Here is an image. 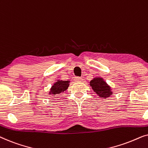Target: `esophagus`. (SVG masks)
<instances>
[{
	"mask_svg": "<svg viewBox=\"0 0 148 148\" xmlns=\"http://www.w3.org/2000/svg\"><path fill=\"white\" fill-rule=\"evenodd\" d=\"M74 80L77 82H82V81H83V79L79 77H75L74 78Z\"/></svg>",
	"mask_w": 148,
	"mask_h": 148,
	"instance_id": "obj_1",
	"label": "esophagus"
}]
</instances>
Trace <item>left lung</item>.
<instances>
[{
    "label": "left lung",
    "instance_id": "1",
    "mask_svg": "<svg viewBox=\"0 0 148 148\" xmlns=\"http://www.w3.org/2000/svg\"><path fill=\"white\" fill-rule=\"evenodd\" d=\"M90 84L92 90L100 98H106L112 94L111 88L102 78L95 77L92 81H90Z\"/></svg>",
    "mask_w": 148,
    "mask_h": 148
}]
</instances>
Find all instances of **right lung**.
<instances>
[{
  "label": "right lung",
  "mask_w": 148,
  "mask_h": 148,
  "mask_svg": "<svg viewBox=\"0 0 148 148\" xmlns=\"http://www.w3.org/2000/svg\"><path fill=\"white\" fill-rule=\"evenodd\" d=\"M70 81H62L58 80L56 83H54L52 88H50L49 94L56 95L59 94L61 92H64V91L67 90L69 86Z\"/></svg>",
  "instance_id": "1"
}]
</instances>
